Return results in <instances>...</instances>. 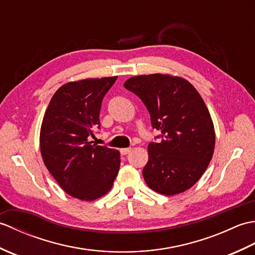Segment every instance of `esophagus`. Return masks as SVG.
Instances as JSON below:
<instances>
[{"mask_svg":"<svg viewBox=\"0 0 255 255\" xmlns=\"http://www.w3.org/2000/svg\"><path fill=\"white\" fill-rule=\"evenodd\" d=\"M131 151V148H124V149H121V153L123 155H127L128 153H130Z\"/></svg>","mask_w":255,"mask_h":255,"instance_id":"obj_1","label":"esophagus"}]
</instances>
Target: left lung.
Listing matches in <instances>:
<instances>
[{"mask_svg": "<svg viewBox=\"0 0 255 255\" xmlns=\"http://www.w3.org/2000/svg\"><path fill=\"white\" fill-rule=\"evenodd\" d=\"M147 107L160 142L148 145L142 171L147 185L163 195L187 191L207 169L215 149L208 108L194 86L169 74L138 75L124 83Z\"/></svg>", "mask_w": 255, "mask_h": 255, "instance_id": "obj_1", "label": "left lung"}]
</instances>
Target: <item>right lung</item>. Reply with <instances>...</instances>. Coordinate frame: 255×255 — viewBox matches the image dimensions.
I'll use <instances>...</instances> for the list:
<instances>
[{
    "instance_id": "1",
    "label": "right lung",
    "mask_w": 255,
    "mask_h": 255,
    "mask_svg": "<svg viewBox=\"0 0 255 255\" xmlns=\"http://www.w3.org/2000/svg\"><path fill=\"white\" fill-rule=\"evenodd\" d=\"M116 79H85L62 85L42 119L40 152L45 165L64 192L86 202L111 191L121 165L118 150L90 141L100 128L102 101Z\"/></svg>"
}]
</instances>
